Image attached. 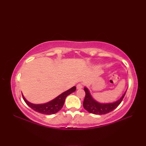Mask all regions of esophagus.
Returning <instances> with one entry per match:
<instances>
[{"mask_svg": "<svg viewBox=\"0 0 146 146\" xmlns=\"http://www.w3.org/2000/svg\"><path fill=\"white\" fill-rule=\"evenodd\" d=\"M76 88L77 89H82L83 88V85L82 84V83H78V85H76Z\"/></svg>", "mask_w": 146, "mask_h": 146, "instance_id": "esophagus-1", "label": "esophagus"}]
</instances>
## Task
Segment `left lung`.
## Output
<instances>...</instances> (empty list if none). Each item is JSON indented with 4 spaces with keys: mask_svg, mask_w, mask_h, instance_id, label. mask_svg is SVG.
<instances>
[{
    "mask_svg": "<svg viewBox=\"0 0 146 146\" xmlns=\"http://www.w3.org/2000/svg\"><path fill=\"white\" fill-rule=\"evenodd\" d=\"M85 97L83 101V107L86 110L95 115H104L110 112L119 106L126 94L127 90L119 99L112 103H100L93 98L89 90L85 86Z\"/></svg>",
    "mask_w": 146,
    "mask_h": 146,
    "instance_id": "left-lung-1",
    "label": "left lung"
}]
</instances>
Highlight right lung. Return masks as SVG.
<instances>
[{"label":"right lung","instance_id":"add662e5","mask_svg":"<svg viewBox=\"0 0 146 146\" xmlns=\"http://www.w3.org/2000/svg\"><path fill=\"white\" fill-rule=\"evenodd\" d=\"M76 88V86H73L72 88L68 90L67 91L62 93L61 94L58 95L57 97H56L53 100L47 102V103L42 104H35L31 103V102L26 100L23 95V97L26 104L29 107L31 108L32 109L37 111V112L44 115H51L57 113L58 111L61 109L67 96L72 94L73 92H75Z\"/></svg>","mask_w":146,"mask_h":146}]
</instances>
